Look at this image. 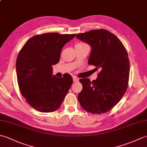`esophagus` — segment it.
I'll return each instance as SVG.
<instances>
[{"instance_id":"obj_1","label":"esophagus","mask_w":147,"mask_h":147,"mask_svg":"<svg viewBox=\"0 0 147 147\" xmlns=\"http://www.w3.org/2000/svg\"><path fill=\"white\" fill-rule=\"evenodd\" d=\"M73 82H78V80H79V79H78V78H77L76 76H73Z\"/></svg>"}]
</instances>
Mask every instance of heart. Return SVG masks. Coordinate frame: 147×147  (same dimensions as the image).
Instances as JSON below:
<instances>
[{
	"label": "heart",
	"instance_id": "heart-1",
	"mask_svg": "<svg viewBox=\"0 0 147 147\" xmlns=\"http://www.w3.org/2000/svg\"><path fill=\"white\" fill-rule=\"evenodd\" d=\"M85 45V43H78V44H76V45Z\"/></svg>",
	"mask_w": 147,
	"mask_h": 147
}]
</instances>
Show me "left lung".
<instances>
[{
    "label": "left lung",
    "mask_w": 147,
    "mask_h": 147,
    "mask_svg": "<svg viewBox=\"0 0 147 147\" xmlns=\"http://www.w3.org/2000/svg\"><path fill=\"white\" fill-rule=\"evenodd\" d=\"M92 47L88 64L99 69L97 78L80 79L83 89L78 95L81 106L92 114H102L113 108L128 86L129 61L123 43L113 33L100 29L76 35Z\"/></svg>",
    "instance_id": "obj_1"
}]
</instances>
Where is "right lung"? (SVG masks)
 Segmentation results:
<instances>
[{
	"mask_svg": "<svg viewBox=\"0 0 147 147\" xmlns=\"http://www.w3.org/2000/svg\"><path fill=\"white\" fill-rule=\"evenodd\" d=\"M75 34L47 33L30 38L19 52L16 74L21 95L31 107L41 112L57 110L73 83V78L52 76L62 49Z\"/></svg>",
	"mask_w": 147,
	"mask_h": 147,
	"instance_id": "1",
	"label": "right lung"
}]
</instances>
